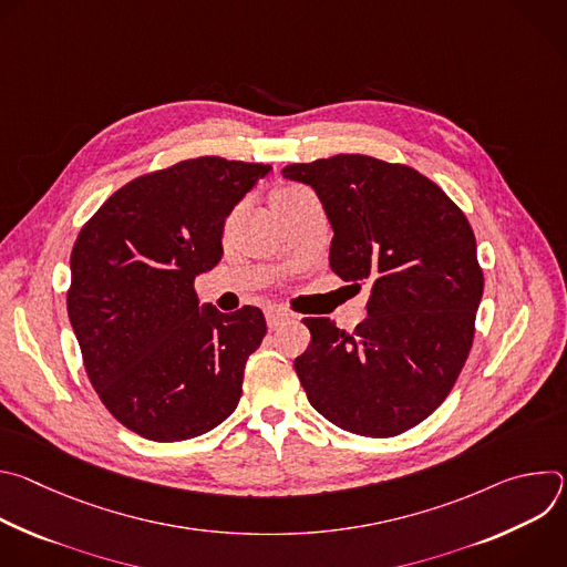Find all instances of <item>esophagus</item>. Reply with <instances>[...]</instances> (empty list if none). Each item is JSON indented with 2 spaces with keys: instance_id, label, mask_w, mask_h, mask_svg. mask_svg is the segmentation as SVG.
Here are the masks:
<instances>
[{
  "instance_id": "1",
  "label": "esophagus",
  "mask_w": 567,
  "mask_h": 567,
  "mask_svg": "<svg viewBox=\"0 0 567 567\" xmlns=\"http://www.w3.org/2000/svg\"><path fill=\"white\" fill-rule=\"evenodd\" d=\"M291 318V313H287L282 307H271L267 309V326L271 330H278L280 326H285V322Z\"/></svg>"
}]
</instances>
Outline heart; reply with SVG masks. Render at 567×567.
I'll return each instance as SVG.
<instances>
[{
  "label": "heart",
  "instance_id": "obj_1",
  "mask_svg": "<svg viewBox=\"0 0 567 567\" xmlns=\"http://www.w3.org/2000/svg\"><path fill=\"white\" fill-rule=\"evenodd\" d=\"M300 195H307L302 188H282L274 195L271 202H282V199H293V197H300Z\"/></svg>",
  "mask_w": 567,
  "mask_h": 567
}]
</instances>
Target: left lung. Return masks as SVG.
Masks as SVG:
<instances>
[{
  "label": "left lung",
  "instance_id": "8db88e82",
  "mask_svg": "<svg viewBox=\"0 0 567 567\" xmlns=\"http://www.w3.org/2000/svg\"><path fill=\"white\" fill-rule=\"evenodd\" d=\"M316 190L334 237L330 267L370 282L354 334L305 318L311 343L293 361L311 406L343 431L392 437L446 399L468 357L484 278L475 235L446 193L417 171L365 154L291 164Z\"/></svg>",
  "mask_w": 567,
  "mask_h": 567
}]
</instances>
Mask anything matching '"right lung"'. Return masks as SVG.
Returning <instances> with one entry per match:
<instances>
[{
  "label": "right lung",
  "instance_id": "obj_1",
  "mask_svg": "<svg viewBox=\"0 0 567 567\" xmlns=\"http://www.w3.org/2000/svg\"><path fill=\"white\" fill-rule=\"evenodd\" d=\"M271 166L199 156L132 179L80 230L66 311L105 409L152 442L213 431L235 409L267 322L202 305L224 221Z\"/></svg>",
  "mask_w": 567,
  "mask_h": 567
}]
</instances>
